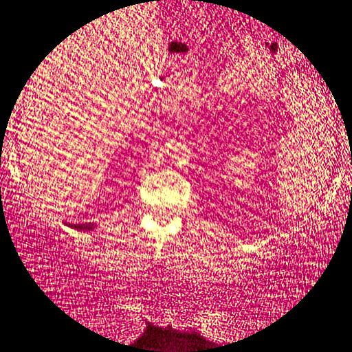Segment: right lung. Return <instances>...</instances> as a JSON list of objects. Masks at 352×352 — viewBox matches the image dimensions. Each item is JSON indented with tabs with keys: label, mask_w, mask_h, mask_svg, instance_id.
Masks as SVG:
<instances>
[{
	"label": "right lung",
	"mask_w": 352,
	"mask_h": 352,
	"mask_svg": "<svg viewBox=\"0 0 352 352\" xmlns=\"http://www.w3.org/2000/svg\"><path fill=\"white\" fill-rule=\"evenodd\" d=\"M72 227L77 228V230H93L94 225L93 223H74Z\"/></svg>",
	"instance_id": "add662e5"
}]
</instances>
